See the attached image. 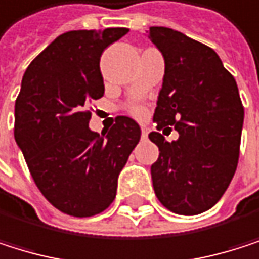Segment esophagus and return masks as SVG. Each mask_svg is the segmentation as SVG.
<instances>
[{"label":"esophagus","instance_id":"obj_1","mask_svg":"<svg viewBox=\"0 0 259 259\" xmlns=\"http://www.w3.org/2000/svg\"><path fill=\"white\" fill-rule=\"evenodd\" d=\"M147 135H149V127L143 125V127H141V137H143V138H147Z\"/></svg>","mask_w":259,"mask_h":259}]
</instances>
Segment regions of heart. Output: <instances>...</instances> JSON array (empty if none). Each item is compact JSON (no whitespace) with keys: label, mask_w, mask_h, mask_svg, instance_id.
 I'll list each match as a JSON object with an SVG mask.
<instances>
[{"label":"heart","mask_w":259,"mask_h":259,"mask_svg":"<svg viewBox=\"0 0 259 259\" xmlns=\"http://www.w3.org/2000/svg\"><path fill=\"white\" fill-rule=\"evenodd\" d=\"M128 112H131L132 115H135V116H143L146 110H144V107L140 106V104H132L131 107H128Z\"/></svg>","instance_id":"obj_1"}]
</instances>
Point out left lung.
Returning <instances> with one entry per match:
<instances>
[{"label":"left lung","instance_id":"1","mask_svg":"<svg viewBox=\"0 0 259 259\" xmlns=\"http://www.w3.org/2000/svg\"><path fill=\"white\" fill-rule=\"evenodd\" d=\"M147 36L165 64L153 121L158 131L174 125L180 134L172 143L149 134L159 149L150 167L155 195L174 213L198 215L217 204L235 175L244 107L213 49L169 27H150Z\"/></svg>","mask_w":259,"mask_h":259}]
</instances>
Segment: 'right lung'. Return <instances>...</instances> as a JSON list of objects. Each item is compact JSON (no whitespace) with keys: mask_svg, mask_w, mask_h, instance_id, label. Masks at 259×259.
<instances>
[{"mask_svg":"<svg viewBox=\"0 0 259 259\" xmlns=\"http://www.w3.org/2000/svg\"><path fill=\"white\" fill-rule=\"evenodd\" d=\"M128 29L72 30L29 64L15 101V141L44 198L63 213L84 218L106 210L118 175L141 138L128 116L107 134L89 128L90 103L104 95L100 58Z\"/></svg>","mask_w":259,"mask_h":259,"instance_id":"1","label":"right lung"}]
</instances>
